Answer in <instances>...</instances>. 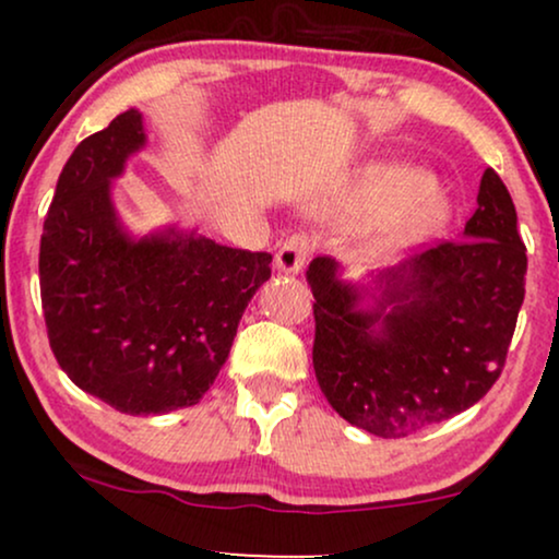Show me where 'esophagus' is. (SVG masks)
<instances>
[{
    "label": "esophagus",
    "instance_id": "1",
    "mask_svg": "<svg viewBox=\"0 0 559 559\" xmlns=\"http://www.w3.org/2000/svg\"><path fill=\"white\" fill-rule=\"evenodd\" d=\"M318 247V239L310 234H293L289 239L282 243L277 257H274V262H277V270L287 272V274H297L308 262L312 251Z\"/></svg>",
    "mask_w": 559,
    "mask_h": 559
}]
</instances>
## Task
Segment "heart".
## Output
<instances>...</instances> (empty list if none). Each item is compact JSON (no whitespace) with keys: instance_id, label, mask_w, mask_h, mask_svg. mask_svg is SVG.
<instances>
[{"instance_id":"1","label":"heart","mask_w":559,"mask_h":559,"mask_svg":"<svg viewBox=\"0 0 559 559\" xmlns=\"http://www.w3.org/2000/svg\"><path fill=\"white\" fill-rule=\"evenodd\" d=\"M354 209L364 216H389L369 241L371 254H392L438 231L448 205L423 170L407 165H373L354 190Z\"/></svg>"}]
</instances>
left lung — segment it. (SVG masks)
I'll list each match as a JSON object with an SVG mask.
<instances>
[{
	"label": "left lung",
	"mask_w": 559,
	"mask_h": 559,
	"mask_svg": "<svg viewBox=\"0 0 559 559\" xmlns=\"http://www.w3.org/2000/svg\"><path fill=\"white\" fill-rule=\"evenodd\" d=\"M465 236L381 274L371 312L356 310L361 297L335 277V259H312V366L350 425L407 438L473 407L501 377L524 302L526 247L491 167Z\"/></svg>",
	"instance_id": "8db88e82"
}]
</instances>
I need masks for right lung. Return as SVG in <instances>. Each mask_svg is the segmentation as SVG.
Here are the masks:
<instances>
[{
  "instance_id": "obj_1",
  "label": "right lung",
  "mask_w": 559,
  "mask_h": 559,
  "mask_svg": "<svg viewBox=\"0 0 559 559\" xmlns=\"http://www.w3.org/2000/svg\"><path fill=\"white\" fill-rule=\"evenodd\" d=\"M142 144L129 109L68 157L43 226L40 297L75 386L124 415H165L209 392L272 254L175 231L129 239L109 180Z\"/></svg>"
}]
</instances>
